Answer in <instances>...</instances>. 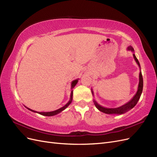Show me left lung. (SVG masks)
Segmentation results:
<instances>
[{"label": "left lung", "mask_w": 157, "mask_h": 157, "mask_svg": "<svg viewBox=\"0 0 157 157\" xmlns=\"http://www.w3.org/2000/svg\"><path fill=\"white\" fill-rule=\"evenodd\" d=\"M128 50H130L132 52H134V48H132V46H129L127 48ZM133 56H134V58L135 61H136L137 64L138 65L140 69V75H139V84H138V88H137V91L136 94H135V96L133 97V98L131 99L130 101H128V103L124 104L121 107H118L117 108H106L104 107L101 105L98 104L96 101L94 99V103L95 106L96 107V108L98 109L99 111H100L101 112H103L104 113L106 114H117V115H121V114H124V113L128 111L130 109H132L133 107H134L135 105L137 104V101H139V99L140 98V96L141 95L142 91H143V86H144V81H143V77H142V74H141V67H140V64L138 59H137L136 57L135 54H133ZM92 94L94 96V92L92 90Z\"/></svg>", "instance_id": "left-lung-1"}]
</instances>
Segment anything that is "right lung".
Returning a JSON list of instances; mask_svg holds the SVG:
<instances>
[{"label": "right lung", "mask_w": 157, "mask_h": 157, "mask_svg": "<svg viewBox=\"0 0 157 157\" xmlns=\"http://www.w3.org/2000/svg\"><path fill=\"white\" fill-rule=\"evenodd\" d=\"M78 81V79H76V80H73V81H72V82H71V89L72 90H71V92L70 99H69V101H68V103H67V104H66L65 105H64L63 107H61V108H59V109H57V110H56V111H50V112H37V111H33V110H32V109H29V108H27H27L28 109H29V110H30V111H33V112H34V113H37L40 114V115H44V116H46V117H50V116H54V115H57V114H58V113H61V111H63V110H65V109L66 108H67V107L70 105L71 103L72 102V100H73V88L75 86V85L77 84Z\"/></svg>", "instance_id": "1"}]
</instances>
